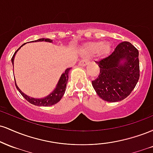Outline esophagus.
<instances>
[{
  "label": "esophagus",
  "instance_id": "esophagus-1",
  "mask_svg": "<svg viewBox=\"0 0 153 153\" xmlns=\"http://www.w3.org/2000/svg\"><path fill=\"white\" fill-rule=\"evenodd\" d=\"M80 65H82V66H86L87 65H88V63H89V60H88V59H87V58H85V59H81V60L80 61Z\"/></svg>",
  "mask_w": 153,
  "mask_h": 153
}]
</instances>
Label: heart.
I'll list each match as a JSON object with an SVG mask.
<instances>
[{"label": "heart", "mask_w": 153, "mask_h": 153, "mask_svg": "<svg viewBox=\"0 0 153 153\" xmlns=\"http://www.w3.org/2000/svg\"><path fill=\"white\" fill-rule=\"evenodd\" d=\"M111 45L109 42H96L88 43L84 45L81 50V53L84 55H91L99 52L100 54H108L111 50Z\"/></svg>", "instance_id": "1"}]
</instances>
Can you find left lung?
Segmentation results:
<instances>
[{"label":"left lung","instance_id":"8db88e82","mask_svg":"<svg viewBox=\"0 0 153 153\" xmlns=\"http://www.w3.org/2000/svg\"><path fill=\"white\" fill-rule=\"evenodd\" d=\"M96 63L100 73L92 85L101 99L117 102L134 90L140 78V61L138 50L130 42L120 43L110 55Z\"/></svg>","mask_w":153,"mask_h":153}]
</instances>
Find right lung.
<instances>
[{
	"instance_id": "1",
	"label": "right lung",
	"mask_w": 153,
	"mask_h": 153,
	"mask_svg": "<svg viewBox=\"0 0 153 153\" xmlns=\"http://www.w3.org/2000/svg\"><path fill=\"white\" fill-rule=\"evenodd\" d=\"M52 42V40L50 39H39L36 40L35 42ZM26 44V43H25ZM25 44L22 45L15 52V53L13 54V57L11 58V62L12 64L13 65V59H14V57L15 54L17 52L19 49L22 47L23 45H24ZM71 68H68L66 69V71H65V73L61 75L60 78H59V80L57 83V87H56L55 90H54L52 94H50V95L47 96V97L44 98V99H33V98H30L29 96H27L26 95L24 94H23L22 91H20V89L19 88L18 86L16 85V84H15L16 87V88L18 89V91H19L22 96L25 99L26 101H29V103H31V104L35 105V106H52V105L55 104L57 102H59L60 101V99H62V97L63 96V95L65 94V88H66V84L68 83V73H69V71Z\"/></svg>"
}]
</instances>
